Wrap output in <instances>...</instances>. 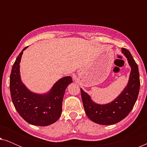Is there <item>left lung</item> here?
<instances>
[{"label":"left lung","instance_id":"1","mask_svg":"<svg viewBox=\"0 0 147 147\" xmlns=\"http://www.w3.org/2000/svg\"><path fill=\"white\" fill-rule=\"evenodd\" d=\"M122 53L127 59L130 73L126 87L115 99L107 104L96 103L89 94L80 89L86 115L95 123L102 125L118 123L128 115L137 100L140 89L138 65L128 50L122 48Z\"/></svg>","mask_w":147,"mask_h":147}]
</instances>
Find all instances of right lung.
Returning <instances> with one entry per match:
<instances>
[{
	"instance_id": "add662e5",
	"label": "right lung",
	"mask_w": 147,
	"mask_h": 147,
	"mask_svg": "<svg viewBox=\"0 0 147 147\" xmlns=\"http://www.w3.org/2000/svg\"><path fill=\"white\" fill-rule=\"evenodd\" d=\"M18 56L13 65L10 76V90L13 103L20 116L28 123L45 126L59 119L62 112L65 89L72 83L71 76L57 80L46 93L37 94L28 89L21 80L20 63L23 51Z\"/></svg>"
}]
</instances>
